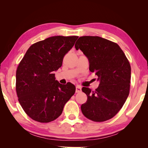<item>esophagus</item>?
<instances>
[{
  "mask_svg": "<svg viewBox=\"0 0 148 148\" xmlns=\"http://www.w3.org/2000/svg\"><path fill=\"white\" fill-rule=\"evenodd\" d=\"M82 91V86L79 85H77L76 86V92H80Z\"/></svg>",
  "mask_w": 148,
  "mask_h": 148,
  "instance_id": "34e87169",
  "label": "esophagus"
}]
</instances>
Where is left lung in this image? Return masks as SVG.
<instances>
[{
    "mask_svg": "<svg viewBox=\"0 0 148 148\" xmlns=\"http://www.w3.org/2000/svg\"><path fill=\"white\" fill-rule=\"evenodd\" d=\"M86 56L89 70L98 77L99 85L95 91L83 87L87 101L82 104L83 114L94 122L114 117L129 95L131 66L117 44L99 36L79 38L75 45Z\"/></svg>",
    "mask_w": 148,
    "mask_h": 148,
    "instance_id": "obj_1",
    "label": "left lung"
}]
</instances>
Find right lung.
I'll list each match as a JSON object with an SVG mask.
<instances>
[{
  "instance_id": "right-lung-1",
  "label": "right lung",
  "mask_w": 148,
  "mask_h": 148,
  "mask_svg": "<svg viewBox=\"0 0 148 148\" xmlns=\"http://www.w3.org/2000/svg\"><path fill=\"white\" fill-rule=\"evenodd\" d=\"M78 36H56L34 43L26 51L16 73V91L22 108L41 123L56 120L75 92V85L56 80L54 71Z\"/></svg>"
}]
</instances>
